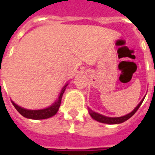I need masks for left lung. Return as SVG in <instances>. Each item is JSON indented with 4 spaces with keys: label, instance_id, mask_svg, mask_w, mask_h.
Returning a JSON list of instances; mask_svg holds the SVG:
<instances>
[{
    "label": "left lung",
    "instance_id": "1",
    "mask_svg": "<svg viewBox=\"0 0 155 155\" xmlns=\"http://www.w3.org/2000/svg\"><path fill=\"white\" fill-rule=\"evenodd\" d=\"M143 98L142 101H140L139 104L137 105L136 107L134 109V110H132L130 112V114H126V115H124V116L121 117H108V116H104L103 114H99V113H96L94 112L92 110H91L89 108V113L91 114V116L92 117V119H94V120H96L98 122H101V123H104V124H120L123 123L124 121H126L127 120H129L130 117H132L134 114H135V112L138 110V109L140 107L141 104L143 103Z\"/></svg>",
    "mask_w": 155,
    "mask_h": 155
}]
</instances>
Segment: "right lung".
Wrapping results in <instances>:
<instances>
[{
	"label": "right lung",
	"instance_id": "right-lung-1",
	"mask_svg": "<svg viewBox=\"0 0 155 155\" xmlns=\"http://www.w3.org/2000/svg\"><path fill=\"white\" fill-rule=\"evenodd\" d=\"M67 85L68 83H66L63 86L62 90L60 92L59 96L56 99V101H54L51 106L45 108V109H41V110H27V109L19 106L18 104H15L14 101H12V102L13 105H14V107L16 109V110L18 111L19 113L21 114L22 116L25 117V118L31 119V120H45V119H48V118L54 116V114H56V113L59 110V108L61 106V99H62L63 94H64Z\"/></svg>",
	"mask_w": 155,
	"mask_h": 155
}]
</instances>
